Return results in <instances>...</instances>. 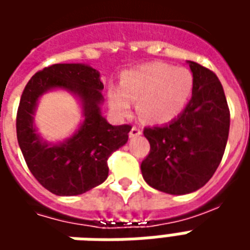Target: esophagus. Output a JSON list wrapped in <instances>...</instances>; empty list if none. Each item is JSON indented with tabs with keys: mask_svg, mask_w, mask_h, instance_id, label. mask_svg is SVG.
Masks as SVG:
<instances>
[{
	"mask_svg": "<svg viewBox=\"0 0 250 250\" xmlns=\"http://www.w3.org/2000/svg\"><path fill=\"white\" fill-rule=\"evenodd\" d=\"M139 135H142V130L139 128V127L134 125L130 131V138H136V136H139Z\"/></svg>",
	"mask_w": 250,
	"mask_h": 250,
	"instance_id": "1",
	"label": "esophagus"
}]
</instances>
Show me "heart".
Masks as SVG:
<instances>
[{
    "mask_svg": "<svg viewBox=\"0 0 250 250\" xmlns=\"http://www.w3.org/2000/svg\"><path fill=\"white\" fill-rule=\"evenodd\" d=\"M193 73L184 66L148 62L122 75L119 88H111L108 103L118 116L131 112V102L138 100V112L150 123H167L186 107L193 93Z\"/></svg>",
    "mask_w": 250,
    "mask_h": 250,
    "instance_id": "heart-1",
    "label": "heart"
}]
</instances>
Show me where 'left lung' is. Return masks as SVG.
<instances>
[{
	"label": "left lung",
	"mask_w": 250,
	"mask_h": 250,
	"mask_svg": "<svg viewBox=\"0 0 250 250\" xmlns=\"http://www.w3.org/2000/svg\"><path fill=\"white\" fill-rule=\"evenodd\" d=\"M194 77L191 99L177 119L147 127L150 152L142 162L143 179L173 195L193 193L208 184L225 151L230 114L222 84L213 72L188 62Z\"/></svg>",
	"instance_id": "left-lung-1"
}]
</instances>
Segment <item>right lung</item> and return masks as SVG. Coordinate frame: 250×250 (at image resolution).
<instances>
[{"instance_id":"add662e5","label":"right lung","mask_w":250,"mask_h":250,"mask_svg":"<svg viewBox=\"0 0 250 250\" xmlns=\"http://www.w3.org/2000/svg\"><path fill=\"white\" fill-rule=\"evenodd\" d=\"M103 83L88 64H55L37 72L26 84L17 111V141L30 173L51 193L79 195L108 177V157L128 141L131 125H112L102 115ZM64 89L75 96L83 112L75 132L64 141L40 135L34 115L45 93Z\"/></svg>"}]
</instances>
